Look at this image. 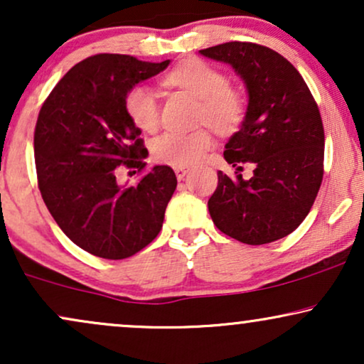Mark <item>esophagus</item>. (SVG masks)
<instances>
[{
	"instance_id": "34e87169",
	"label": "esophagus",
	"mask_w": 364,
	"mask_h": 364,
	"mask_svg": "<svg viewBox=\"0 0 364 364\" xmlns=\"http://www.w3.org/2000/svg\"><path fill=\"white\" fill-rule=\"evenodd\" d=\"M174 173H176V178L178 179H183L186 176L188 173H190V168H185V166H176L174 168Z\"/></svg>"
}]
</instances>
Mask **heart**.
Segmentation results:
<instances>
[{"instance_id": "1", "label": "heart", "mask_w": 364, "mask_h": 364, "mask_svg": "<svg viewBox=\"0 0 364 364\" xmlns=\"http://www.w3.org/2000/svg\"><path fill=\"white\" fill-rule=\"evenodd\" d=\"M169 85L200 99L198 122L208 124L218 134L238 131L247 116V102L240 90L228 84L227 75L205 60H185L166 75ZM129 119L141 131L153 132L159 126V102L154 90L146 85L129 90L124 100ZM213 144L206 127L191 132L166 131L156 137L151 153L158 163L169 166H191L203 158Z\"/></svg>"}]
</instances>
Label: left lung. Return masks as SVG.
<instances>
[{
    "mask_svg": "<svg viewBox=\"0 0 364 364\" xmlns=\"http://www.w3.org/2000/svg\"><path fill=\"white\" fill-rule=\"evenodd\" d=\"M200 53L230 63L248 90L245 121L223 153L237 173L230 178L218 171V186L208 200L211 220L247 245L287 237L304 222L323 183L319 107L297 68L272 48L228 41ZM243 162L255 163L250 180L237 173Z\"/></svg>",
    "mask_w": 364,
    "mask_h": 364,
    "instance_id": "left-lung-1",
    "label": "left lung"
}]
</instances>
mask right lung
<instances>
[{
  "instance_id": "add662e5",
  "label": "right lung",
  "mask_w": 364,
  "mask_h": 364,
  "mask_svg": "<svg viewBox=\"0 0 364 364\" xmlns=\"http://www.w3.org/2000/svg\"><path fill=\"white\" fill-rule=\"evenodd\" d=\"M169 65L99 53L60 79L41 105L33 146L38 188L62 232L89 254L121 260L158 237L176 190L169 166L143 173L136 187L115 174L144 171L148 149L126 112L127 92Z\"/></svg>"
}]
</instances>
